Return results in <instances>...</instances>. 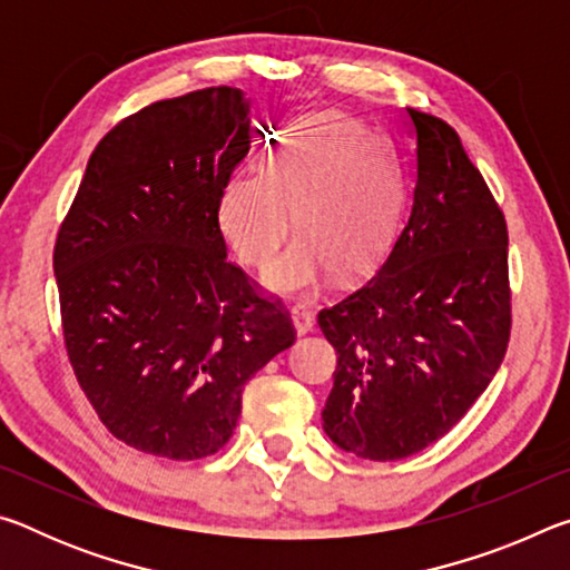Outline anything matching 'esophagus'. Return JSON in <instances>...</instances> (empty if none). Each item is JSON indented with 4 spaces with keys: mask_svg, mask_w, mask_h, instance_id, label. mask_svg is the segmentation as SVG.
Here are the masks:
<instances>
[{
    "mask_svg": "<svg viewBox=\"0 0 570 570\" xmlns=\"http://www.w3.org/2000/svg\"><path fill=\"white\" fill-rule=\"evenodd\" d=\"M292 316H294V326H296L298 334L314 332V312H312V308L298 304V306L292 308Z\"/></svg>",
    "mask_w": 570,
    "mask_h": 570,
    "instance_id": "1",
    "label": "esophagus"
}]
</instances>
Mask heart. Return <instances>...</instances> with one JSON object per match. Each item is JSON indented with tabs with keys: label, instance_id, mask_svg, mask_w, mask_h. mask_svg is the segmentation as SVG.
<instances>
[{
	"label": "heart",
	"instance_id": "obj_1",
	"mask_svg": "<svg viewBox=\"0 0 570 570\" xmlns=\"http://www.w3.org/2000/svg\"><path fill=\"white\" fill-rule=\"evenodd\" d=\"M392 158L360 120L340 112L288 125L266 176L230 178L218 198V224L246 266L268 268L295 233L305 238L266 274L274 292H312L334 268L364 274L387 248L400 216Z\"/></svg>",
	"mask_w": 570,
	"mask_h": 570
}]
</instances>
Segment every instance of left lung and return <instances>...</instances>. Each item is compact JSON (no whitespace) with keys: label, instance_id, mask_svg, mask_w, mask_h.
Returning <instances> with one entry per match:
<instances>
[{"label":"left lung","instance_id":"obj_1","mask_svg":"<svg viewBox=\"0 0 570 570\" xmlns=\"http://www.w3.org/2000/svg\"><path fill=\"white\" fill-rule=\"evenodd\" d=\"M407 112L417 130L410 216L374 276L320 312L336 350L324 432L380 462L414 455L465 417L513 326L503 208L455 128Z\"/></svg>","mask_w":570,"mask_h":570}]
</instances>
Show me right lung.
Instances as JSON below:
<instances>
[{
    "mask_svg": "<svg viewBox=\"0 0 570 570\" xmlns=\"http://www.w3.org/2000/svg\"><path fill=\"white\" fill-rule=\"evenodd\" d=\"M248 148L238 88L153 102L98 142L57 230L75 380L105 428L148 455L218 452L244 384L296 342L282 298L226 258L218 198Z\"/></svg>",
    "mask_w": 570,
    "mask_h": 570,
    "instance_id": "obj_1",
    "label": "right lung"
}]
</instances>
